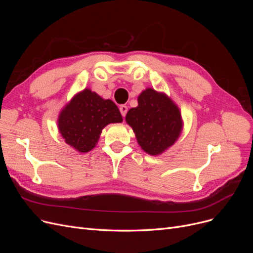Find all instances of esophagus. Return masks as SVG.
<instances>
[{
  "label": "esophagus",
  "instance_id": "34e87169",
  "mask_svg": "<svg viewBox=\"0 0 253 253\" xmlns=\"http://www.w3.org/2000/svg\"><path fill=\"white\" fill-rule=\"evenodd\" d=\"M119 110H120V113L122 115V117H126V115L127 113V106L125 105V104H122V105H120Z\"/></svg>",
  "mask_w": 253,
  "mask_h": 253
}]
</instances>
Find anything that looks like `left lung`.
Listing matches in <instances>:
<instances>
[{
    "instance_id": "obj_1",
    "label": "left lung",
    "mask_w": 253,
    "mask_h": 253,
    "mask_svg": "<svg viewBox=\"0 0 253 253\" xmlns=\"http://www.w3.org/2000/svg\"><path fill=\"white\" fill-rule=\"evenodd\" d=\"M126 120L139 145L150 155H158L176 141L181 132V115L171 99L152 88L138 97V106L129 110Z\"/></svg>"
}]
</instances>
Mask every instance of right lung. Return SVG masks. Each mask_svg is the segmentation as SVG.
Instances as JSON below:
<instances>
[{
	"label": "right lung",
	"instance_id": "1",
	"mask_svg": "<svg viewBox=\"0 0 253 253\" xmlns=\"http://www.w3.org/2000/svg\"><path fill=\"white\" fill-rule=\"evenodd\" d=\"M121 121L119 109L112 100L84 89L61 112L58 126L66 143L86 153L95 147L105 126Z\"/></svg>",
	"mask_w": 253,
	"mask_h": 253
}]
</instances>
